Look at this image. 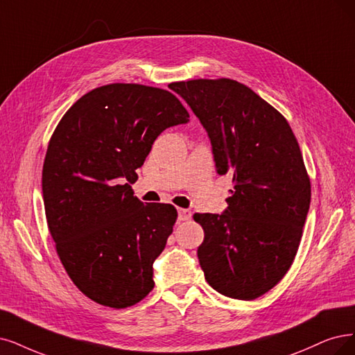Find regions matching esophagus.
<instances>
[{"mask_svg": "<svg viewBox=\"0 0 355 355\" xmlns=\"http://www.w3.org/2000/svg\"><path fill=\"white\" fill-rule=\"evenodd\" d=\"M178 212V220L182 222V220H189L191 218V212L189 211V209H182V207H178L177 209Z\"/></svg>", "mask_w": 355, "mask_h": 355, "instance_id": "1", "label": "esophagus"}]
</instances>
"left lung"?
Masks as SVG:
<instances>
[{"label":"left lung","mask_w":355,"mask_h":355,"mask_svg":"<svg viewBox=\"0 0 355 355\" xmlns=\"http://www.w3.org/2000/svg\"><path fill=\"white\" fill-rule=\"evenodd\" d=\"M212 143L218 174L232 175L228 207L194 214L205 231L198 248L214 290L250 301L291 268L311 187L298 141L284 115L243 83L198 78L171 83Z\"/></svg>","instance_id":"left-lung-1"}]
</instances>
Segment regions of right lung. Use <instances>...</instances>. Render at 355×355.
Instances as JSON below:
<instances>
[{
  "label": "right lung",
  "mask_w": 355,
  "mask_h": 355,
  "mask_svg": "<svg viewBox=\"0 0 355 355\" xmlns=\"http://www.w3.org/2000/svg\"><path fill=\"white\" fill-rule=\"evenodd\" d=\"M189 112L168 90L112 83L83 95L52 135L42 169L48 228L70 279L95 303L125 309L153 290V261L173 232V205L131 186L152 144Z\"/></svg>",
  "instance_id": "1"
}]
</instances>
